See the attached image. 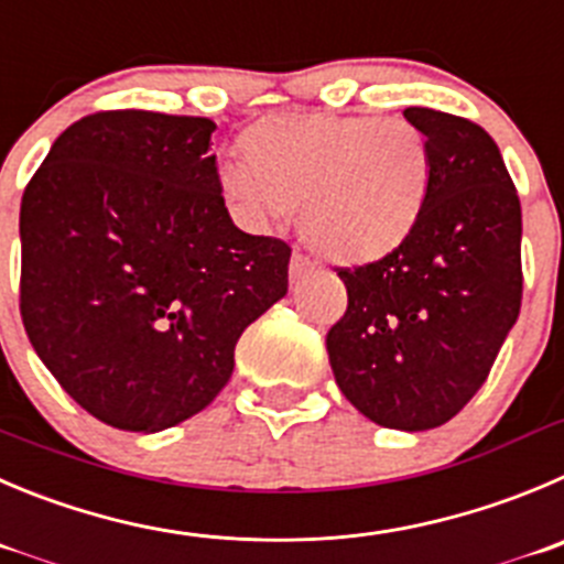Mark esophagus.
<instances>
[{
	"label": "esophagus",
	"instance_id": "obj_1",
	"mask_svg": "<svg viewBox=\"0 0 564 564\" xmlns=\"http://www.w3.org/2000/svg\"><path fill=\"white\" fill-rule=\"evenodd\" d=\"M310 273H313V265H310L307 257L293 254V260H291V285H299V282H304Z\"/></svg>",
	"mask_w": 564,
	"mask_h": 564
}]
</instances>
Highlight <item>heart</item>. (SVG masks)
<instances>
[{"instance_id": "obj_1", "label": "heart", "mask_w": 564, "mask_h": 564, "mask_svg": "<svg viewBox=\"0 0 564 564\" xmlns=\"http://www.w3.org/2000/svg\"><path fill=\"white\" fill-rule=\"evenodd\" d=\"M243 165L218 169V191L251 227L299 210L302 240L335 265L395 254L421 224L434 154L410 118L288 112L238 141Z\"/></svg>"}]
</instances>
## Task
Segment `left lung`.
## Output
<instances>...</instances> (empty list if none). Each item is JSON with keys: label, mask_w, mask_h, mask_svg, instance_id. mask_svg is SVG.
I'll list each match as a JSON object with an SVG mask.
<instances>
[{"label": "left lung", "mask_w": 564, "mask_h": 564, "mask_svg": "<svg viewBox=\"0 0 564 564\" xmlns=\"http://www.w3.org/2000/svg\"><path fill=\"white\" fill-rule=\"evenodd\" d=\"M434 154L432 193L395 254L340 268L346 315L326 335L337 388L368 421L426 432L485 384L520 313V198L468 118L406 107Z\"/></svg>", "instance_id": "left-lung-1"}]
</instances>
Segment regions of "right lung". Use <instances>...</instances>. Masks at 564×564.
I'll use <instances>...</instances> for the list:
<instances>
[{
    "label": "right lung",
    "mask_w": 564,
    "mask_h": 564,
    "mask_svg": "<svg viewBox=\"0 0 564 564\" xmlns=\"http://www.w3.org/2000/svg\"><path fill=\"white\" fill-rule=\"evenodd\" d=\"M210 118L74 121L21 198V318L101 423L163 432L229 382L235 343L288 293L291 246L229 218Z\"/></svg>",
    "instance_id": "1"
}]
</instances>
